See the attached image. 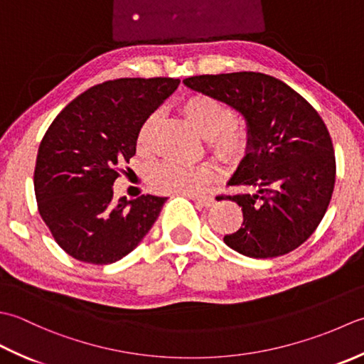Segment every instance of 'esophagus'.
I'll list each match as a JSON object with an SVG mask.
<instances>
[{"label": "esophagus", "mask_w": 364, "mask_h": 364, "mask_svg": "<svg viewBox=\"0 0 364 364\" xmlns=\"http://www.w3.org/2000/svg\"><path fill=\"white\" fill-rule=\"evenodd\" d=\"M193 201H196V204L203 205V207H210L215 203V198L213 196H190Z\"/></svg>", "instance_id": "esophagus-1"}]
</instances>
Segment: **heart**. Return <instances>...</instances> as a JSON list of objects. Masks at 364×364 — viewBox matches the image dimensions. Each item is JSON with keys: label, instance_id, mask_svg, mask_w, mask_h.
<instances>
[{"label": "heart", "instance_id": "b5f03b06", "mask_svg": "<svg viewBox=\"0 0 364 364\" xmlns=\"http://www.w3.org/2000/svg\"><path fill=\"white\" fill-rule=\"evenodd\" d=\"M181 113L199 135L209 139L212 151L225 160H237L250 146V129L235 119L234 109L213 95L193 94L181 105ZM159 116H147L136 135V147L146 151L149 147L152 132ZM217 177L210 165L183 166L177 163H163L151 173L152 188L166 195H196Z\"/></svg>", "mask_w": 364, "mask_h": 364}]
</instances>
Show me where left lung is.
Returning <instances> with one entry per match:
<instances>
[{
  "instance_id": "left-lung-1",
  "label": "left lung",
  "mask_w": 364,
  "mask_h": 364,
  "mask_svg": "<svg viewBox=\"0 0 364 364\" xmlns=\"http://www.w3.org/2000/svg\"><path fill=\"white\" fill-rule=\"evenodd\" d=\"M247 119L250 146L231 185L221 195L242 207L239 231L225 235L240 255L267 259L286 255L309 239L331 201L336 160L327 125L317 111L283 81L261 72H232L183 80Z\"/></svg>"
}]
</instances>
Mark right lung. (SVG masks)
<instances>
[{"instance_id": "1", "label": "right lung", "mask_w": 364, "mask_h": 364, "mask_svg": "<svg viewBox=\"0 0 364 364\" xmlns=\"http://www.w3.org/2000/svg\"><path fill=\"white\" fill-rule=\"evenodd\" d=\"M181 80L119 78L73 99L43 135L37 151V209L55 242L77 261L105 265L138 247L168 198H113V183L136 152L147 116Z\"/></svg>"}]
</instances>
